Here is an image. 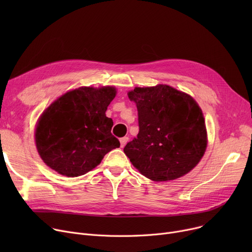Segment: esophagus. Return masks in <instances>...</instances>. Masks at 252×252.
<instances>
[{
  "instance_id": "esophagus-1",
  "label": "esophagus",
  "mask_w": 252,
  "mask_h": 252,
  "mask_svg": "<svg viewBox=\"0 0 252 252\" xmlns=\"http://www.w3.org/2000/svg\"><path fill=\"white\" fill-rule=\"evenodd\" d=\"M119 141H121V147L124 148V147L126 146V144L127 141H128V138H127V137H124V138H122Z\"/></svg>"
}]
</instances>
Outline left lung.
<instances>
[{"label":"left lung","mask_w":252,"mask_h":252,"mask_svg":"<svg viewBox=\"0 0 252 252\" xmlns=\"http://www.w3.org/2000/svg\"><path fill=\"white\" fill-rule=\"evenodd\" d=\"M138 109L139 134L124 151L146 178L164 182L188 174L202 158L207 135L201 108L167 85L135 88L127 94Z\"/></svg>","instance_id":"obj_1"}]
</instances>
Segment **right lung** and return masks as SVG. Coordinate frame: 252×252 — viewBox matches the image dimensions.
<instances>
[{"mask_svg":"<svg viewBox=\"0 0 252 252\" xmlns=\"http://www.w3.org/2000/svg\"><path fill=\"white\" fill-rule=\"evenodd\" d=\"M116 95L114 87H81L65 93L39 117L35 145L44 162L66 177L87 174L105 154L121 146L106 116Z\"/></svg>","mask_w":252,"mask_h":252,"instance_id":"1","label":"right lung"}]
</instances>
